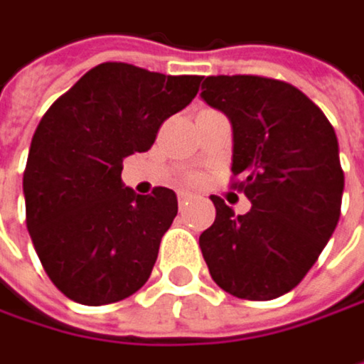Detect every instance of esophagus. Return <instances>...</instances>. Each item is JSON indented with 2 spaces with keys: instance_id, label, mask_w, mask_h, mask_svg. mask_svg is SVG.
Wrapping results in <instances>:
<instances>
[{
  "instance_id": "1",
  "label": "esophagus",
  "mask_w": 364,
  "mask_h": 364,
  "mask_svg": "<svg viewBox=\"0 0 364 364\" xmlns=\"http://www.w3.org/2000/svg\"><path fill=\"white\" fill-rule=\"evenodd\" d=\"M193 201V195L191 193H180L178 195V205H180V210L184 212L186 208H188V203Z\"/></svg>"
}]
</instances>
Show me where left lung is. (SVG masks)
Masks as SVG:
<instances>
[{
  "label": "left lung",
  "instance_id": "obj_1",
  "mask_svg": "<svg viewBox=\"0 0 364 364\" xmlns=\"http://www.w3.org/2000/svg\"><path fill=\"white\" fill-rule=\"evenodd\" d=\"M201 99L233 127V176L250 199L237 216L212 195L216 220L199 237L212 279L233 296L269 301L318 261L341 210L343 171L335 129L288 82L208 76Z\"/></svg>",
  "mask_w": 364,
  "mask_h": 364
}]
</instances>
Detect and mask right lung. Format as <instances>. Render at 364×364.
I'll return each instance as SVG.
<instances>
[{
  "label": "right lung",
  "instance_id": "add662e5",
  "mask_svg": "<svg viewBox=\"0 0 364 364\" xmlns=\"http://www.w3.org/2000/svg\"><path fill=\"white\" fill-rule=\"evenodd\" d=\"M199 82L101 63L40 120L23 176L27 229L44 272L72 301L116 303L148 282L178 197L165 186L152 195L124 186L122 159L150 150Z\"/></svg>",
  "mask_w": 364,
  "mask_h": 364
}]
</instances>
